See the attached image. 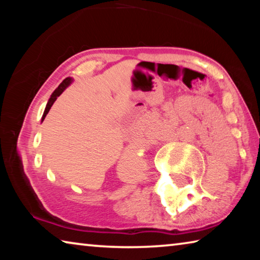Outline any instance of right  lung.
<instances>
[{
	"label": "right lung",
	"instance_id": "obj_1",
	"mask_svg": "<svg viewBox=\"0 0 260 260\" xmlns=\"http://www.w3.org/2000/svg\"><path fill=\"white\" fill-rule=\"evenodd\" d=\"M70 82H71V78H67V79H64L63 82H61L60 85L58 86V88H57V89L54 91V93L51 94V96H50L49 101H48V104H47V107H46L45 112H43L42 120L45 119V117L47 116V113L49 112V110H50V108L52 107V104H54V102H55V101H56V99L58 98V96H59L61 93H63L65 88H67V87L70 85Z\"/></svg>",
	"mask_w": 260,
	"mask_h": 260
}]
</instances>
